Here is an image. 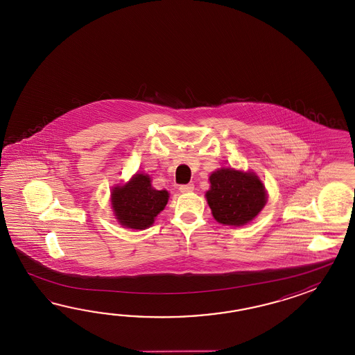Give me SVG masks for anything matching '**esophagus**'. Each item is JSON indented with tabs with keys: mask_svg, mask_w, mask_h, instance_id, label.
<instances>
[{
	"mask_svg": "<svg viewBox=\"0 0 355 355\" xmlns=\"http://www.w3.org/2000/svg\"><path fill=\"white\" fill-rule=\"evenodd\" d=\"M181 193H191L194 190V185L193 184H187V185H180L179 188Z\"/></svg>",
	"mask_w": 355,
	"mask_h": 355,
	"instance_id": "34e87169",
	"label": "esophagus"
}]
</instances>
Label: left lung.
Returning <instances> with one entry per match:
<instances>
[{
  "mask_svg": "<svg viewBox=\"0 0 355 355\" xmlns=\"http://www.w3.org/2000/svg\"><path fill=\"white\" fill-rule=\"evenodd\" d=\"M207 200L217 222L242 226L257 217L266 203L263 182L252 173L220 168L209 178Z\"/></svg>",
  "mask_w": 355,
  "mask_h": 355,
  "instance_id": "8db88e82",
  "label": "left lung"
}]
</instances>
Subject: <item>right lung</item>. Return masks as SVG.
I'll use <instances>...</instances> for the list:
<instances>
[{
  "mask_svg": "<svg viewBox=\"0 0 355 355\" xmlns=\"http://www.w3.org/2000/svg\"><path fill=\"white\" fill-rule=\"evenodd\" d=\"M168 200L166 190L152 188L148 175L137 174L124 187L112 193V204L121 226L144 230L151 226L155 217L164 211Z\"/></svg>",
  "mask_w": 355,
  "mask_h": 355,
  "instance_id": "1",
  "label": "right lung"
}]
</instances>
